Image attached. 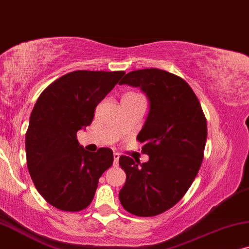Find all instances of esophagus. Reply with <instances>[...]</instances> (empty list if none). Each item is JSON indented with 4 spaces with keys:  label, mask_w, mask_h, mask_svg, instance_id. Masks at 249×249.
I'll return each instance as SVG.
<instances>
[{
    "label": "esophagus",
    "mask_w": 249,
    "mask_h": 249,
    "mask_svg": "<svg viewBox=\"0 0 249 249\" xmlns=\"http://www.w3.org/2000/svg\"><path fill=\"white\" fill-rule=\"evenodd\" d=\"M118 160H119V155L117 154V152H115L114 154V166H117Z\"/></svg>",
    "instance_id": "34e87169"
}]
</instances>
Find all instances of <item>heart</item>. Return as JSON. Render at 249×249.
I'll return each instance as SVG.
<instances>
[{
	"instance_id": "obj_1",
	"label": "heart",
	"mask_w": 249,
	"mask_h": 249,
	"mask_svg": "<svg viewBox=\"0 0 249 249\" xmlns=\"http://www.w3.org/2000/svg\"><path fill=\"white\" fill-rule=\"evenodd\" d=\"M125 97H139V95H137V94H134V93H128V94H126V95H125Z\"/></svg>"
}]
</instances>
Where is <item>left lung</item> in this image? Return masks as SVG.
I'll return each instance as SVG.
<instances>
[{
    "label": "left lung",
    "mask_w": 249,
    "mask_h": 249,
    "mask_svg": "<svg viewBox=\"0 0 249 249\" xmlns=\"http://www.w3.org/2000/svg\"><path fill=\"white\" fill-rule=\"evenodd\" d=\"M139 88L149 112L137 139L147 163L119 157L126 181L122 206L137 216H155L173 207L190 188L204 157L207 123L196 94L184 79L157 68L128 72L119 85Z\"/></svg>",
    "instance_id": "8db88e82"
}]
</instances>
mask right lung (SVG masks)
<instances>
[{
  "label": "right lung",
  "mask_w": 249,
  "mask_h": 249,
  "mask_svg": "<svg viewBox=\"0 0 249 249\" xmlns=\"http://www.w3.org/2000/svg\"><path fill=\"white\" fill-rule=\"evenodd\" d=\"M124 74L68 72L50 84L33 108L26 133L27 167L39 195L58 210L88 207L99 178L112 165L111 149L92 154L78 143L76 134L91 124L95 107Z\"/></svg>",
  "instance_id": "1"
}]
</instances>
